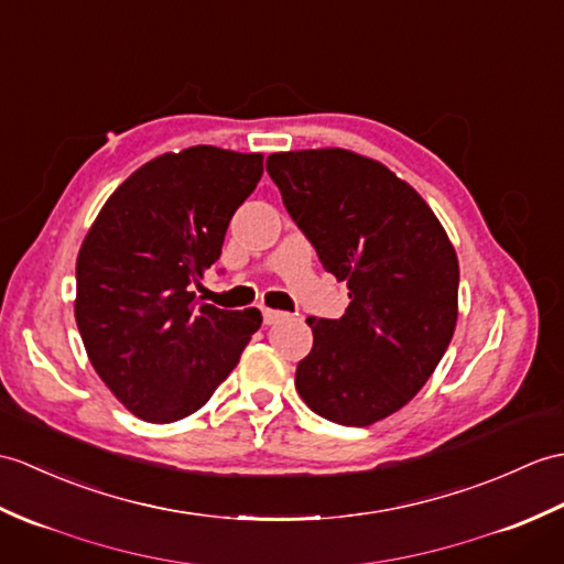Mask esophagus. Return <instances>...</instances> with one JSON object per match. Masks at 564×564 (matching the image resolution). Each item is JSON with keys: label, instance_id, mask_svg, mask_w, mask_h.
Listing matches in <instances>:
<instances>
[{"label": "esophagus", "instance_id": "1", "mask_svg": "<svg viewBox=\"0 0 564 564\" xmlns=\"http://www.w3.org/2000/svg\"><path fill=\"white\" fill-rule=\"evenodd\" d=\"M261 319H264V324H267V326H271V324H276V322L285 319V312H279V310H269V307H264V310H261Z\"/></svg>", "mask_w": 564, "mask_h": 564}]
</instances>
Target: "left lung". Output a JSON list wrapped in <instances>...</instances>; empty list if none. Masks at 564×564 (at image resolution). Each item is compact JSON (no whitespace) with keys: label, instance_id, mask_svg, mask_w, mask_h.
<instances>
[{"label":"left lung","instance_id":"obj_1","mask_svg":"<svg viewBox=\"0 0 564 564\" xmlns=\"http://www.w3.org/2000/svg\"><path fill=\"white\" fill-rule=\"evenodd\" d=\"M267 170L324 269L348 281L341 319L310 317L295 389L326 421L365 427L435 372L459 317V259L437 216L387 165L346 149L271 153Z\"/></svg>","mask_w":564,"mask_h":564}]
</instances>
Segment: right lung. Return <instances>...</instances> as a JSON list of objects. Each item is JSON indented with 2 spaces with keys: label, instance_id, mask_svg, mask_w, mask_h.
Here are the masks:
<instances>
[{
  "label": "right lung",
  "instance_id": "right-lung-1",
  "mask_svg": "<svg viewBox=\"0 0 564 564\" xmlns=\"http://www.w3.org/2000/svg\"><path fill=\"white\" fill-rule=\"evenodd\" d=\"M261 173V153H163L110 194L86 232L76 257L78 334L105 387L141 421L199 411L261 326L257 307L218 310L192 293Z\"/></svg>",
  "mask_w": 564,
  "mask_h": 564
}]
</instances>
